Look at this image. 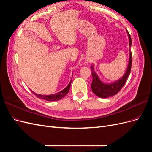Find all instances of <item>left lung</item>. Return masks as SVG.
<instances>
[{"label": "left lung", "mask_w": 152, "mask_h": 152, "mask_svg": "<svg viewBox=\"0 0 152 152\" xmlns=\"http://www.w3.org/2000/svg\"><path fill=\"white\" fill-rule=\"evenodd\" d=\"M128 35L129 37V61L128 68L126 71L124 75L122 76L121 79L117 80V81L110 83V84H105L100 81L99 76L94 71V67L91 66V69L93 72H91L93 76V80L91 83V90L94 94L99 97L101 98H108L116 95L118 93L123 86L125 85V83L128 79V77L130 74L131 69V64H132V55L130 48L131 46V38L129 35V32L127 31Z\"/></svg>", "instance_id": "obj_1"}]
</instances>
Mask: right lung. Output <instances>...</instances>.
I'll list each match as a JSON object with an SVG mask.
<instances>
[{"label": "right lung", "mask_w": 152, "mask_h": 152, "mask_svg": "<svg viewBox=\"0 0 152 152\" xmlns=\"http://www.w3.org/2000/svg\"><path fill=\"white\" fill-rule=\"evenodd\" d=\"M71 81H70L69 84L68 85L66 88H65L64 89L62 90L61 91L57 93V94H53V95H40V94H37L36 93L32 91L33 94H35L38 98L39 99H42L43 100H45L47 101H57V100H59L62 98L64 97L69 91L70 89V86H71Z\"/></svg>", "instance_id": "right-lung-1"}]
</instances>
